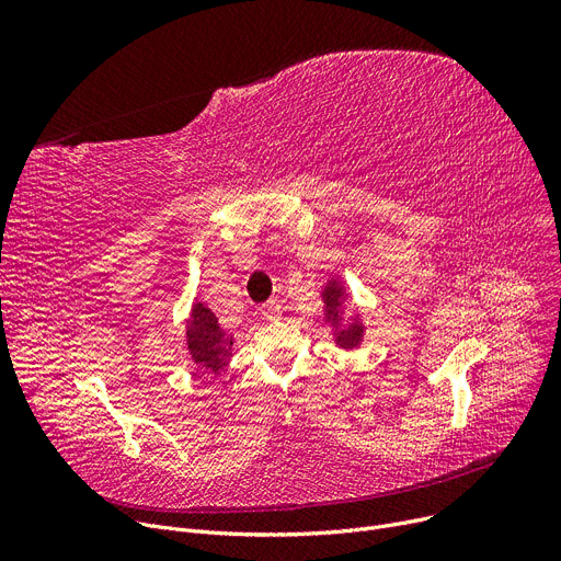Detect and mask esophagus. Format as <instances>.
I'll list each match as a JSON object with an SVG mask.
<instances>
[{
	"mask_svg": "<svg viewBox=\"0 0 561 561\" xmlns=\"http://www.w3.org/2000/svg\"><path fill=\"white\" fill-rule=\"evenodd\" d=\"M261 316L265 318V320H277L279 316H282V307H279V302L277 300H268L265 305H261Z\"/></svg>",
	"mask_w": 561,
	"mask_h": 561,
	"instance_id": "1",
	"label": "esophagus"
}]
</instances>
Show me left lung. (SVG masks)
<instances>
[{
    "instance_id": "1",
    "label": "left lung",
    "mask_w": 561,
    "mask_h": 561,
    "mask_svg": "<svg viewBox=\"0 0 561 561\" xmlns=\"http://www.w3.org/2000/svg\"><path fill=\"white\" fill-rule=\"evenodd\" d=\"M322 300H325V318H328V322H332V325L339 330L341 305H343V286L336 279H330L325 290H322ZM362 332H364V328L359 325V322H352L350 328L339 330L336 343L341 347H347V350L350 347H357L359 341H362Z\"/></svg>"
}]
</instances>
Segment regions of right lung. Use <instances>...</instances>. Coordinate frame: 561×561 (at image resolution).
I'll return each instance as SVG.
<instances>
[{
    "instance_id": "1",
    "label": "right lung",
    "mask_w": 561,
    "mask_h": 561,
    "mask_svg": "<svg viewBox=\"0 0 561 561\" xmlns=\"http://www.w3.org/2000/svg\"><path fill=\"white\" fill-rule=\"evenodd\" d=\"M186 343L193 362L204 373H220L231 355L233 336L218 325V318L211 309H206L202 302H195L186 328Z\"/></svg>"
}]
</instances>
